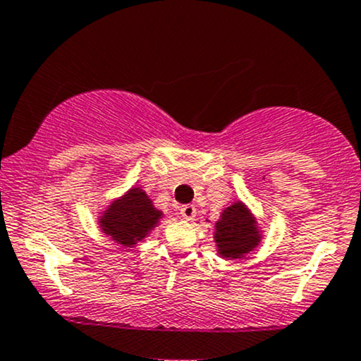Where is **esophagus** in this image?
Returning a JSON list of instances; mask_svg holds the SVG:
<instances>
[{
    "label": "esophagus",
    "mask_w": 361,
    "mask_h": 361,
    "mask_svg": "<svg viewBox=\"0 0 361 361\" xmlns=\"http://www.w3.org/2000/svg\"><path fill=\"white\" fill-rule=\"evenodd\" d=\"M181 216H183L185 219H188V221H192L193 218H195L197 211H195V206H192V204H187V206L181 207Z\"/></svg>",
    "instance_id": "34e87169"
}]
</instances>
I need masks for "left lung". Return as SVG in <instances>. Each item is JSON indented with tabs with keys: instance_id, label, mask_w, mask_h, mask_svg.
Here are the masks:
<instances>
[{
	"instance_id": "1",
	"label": "left lung",
	"mask_w": 361,
	"mask_h": 361,
	"mask_svg": "<svg viewBox=\"0 0 361 361\" xmlns=\"http://www.w3.org/2000/svg\"><path fill=\"white\" fill-rule=\"evenodd\" d=\"M261 233L256 218L240 200L226 207L221 212V218L216 221L214 242L221 257H242L257 247Z\"/></svg>"
}]
</instances>
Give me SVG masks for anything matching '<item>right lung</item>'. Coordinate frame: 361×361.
<instances>
[{"label":"right lung","mask_w":361,"mask_h":361,"mask_svg":"<svg viewBox=\"0 0 361 361\" xmlns=\"http://www.w3.org/2000/svg\"><path fill=\"white\" fill-rule=\"evenodd\" d=\"M161 218L162 211L155 209L145 190L133 187L123 197L109 204L98 223L102 231L112 237L117 244L133 247L136 242L143 240L150 230H154Z\"/></svg>","instance_id":"1"}]
</instances>
